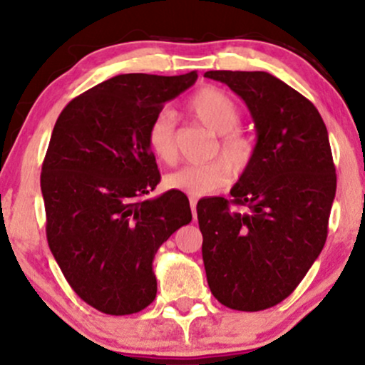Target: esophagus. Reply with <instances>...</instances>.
<instances>
[{
  "label": "esophagus",
  "mask_w": 365,
  "mask_h": 365,
  "mask_svg": "<svg viewBox=\"0 0 365 365\" xmlns=\"http://www.w3.org/2000/svg\"><path fill=\"white\" fill-rule=\"evenodd\" d=\"M190 209H192V216H194V220L197 217V199L195 197H190Z\"/></svg>",
  "instance_id": "1"
}]
</instances>
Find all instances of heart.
<instances>
[{
	"label": "heart",
	"instance_id": "b5f03b06",
	"mask_svg": "<svg viewBox=\"0 0 365 365\" xmlns=\"http://www.w3.org/2000/svg\"><path fill=\"white\" fill-rule=\"evenodd\" d=\"M188 111L197 121L220 135L217 150L221 158L215 161L187 165L166 177V185L187 195H207L228 185L233 175H242L249 168L255 154V145L249 135L237 130L240 110L226 92L216 87H202L188 99ZM148 145L154 156L166 165L177 158L175 148V120L168 111L154 116L148 128Z\"/></svg>",
	"mask_w": 365,
	"mask_h": 365
}]
</instances>
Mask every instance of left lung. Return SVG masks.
<instances>
[{
    "label": "left lung",
    "mask_w": 365,
    "mask_h": 365,
    "mask_svg": "<svg viewBox=\"0 0 365 365\" xmlns=\"http://www.w3.org/2000/svg\"><path fill=\"white\" fill-rule=\"evenodd\" d=\"M204 77L244 99L257 133L252 163L230 190L247 211L223 197L197 204L207 284L226 307L264 311L299 287L328 237L336 194L328 130L316 106L274 75Z\"/></svg>",
    "instance_id": "left-lung-1"
}]
</instances>
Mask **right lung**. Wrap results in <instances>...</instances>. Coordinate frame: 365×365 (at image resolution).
<instances>
[{"instance_id": "1", "label": "right lung", "mask_w": 365, "mask_h": 365, "mask_svg": "<svg viewBox=\"0 0 365 365\" xmlns=\"http://www.w3.org/2000/svg\"><path fill=\"white\" fill-rule=\"evenodd\" d=\"M195 81L197 72L116 75L72 99L53 128L41 173L48 244L73 292L104 314L156 299L154 255L192 221L183 192L142 197L161 180L150 121Z\"/></svg>"}]
</instances>
